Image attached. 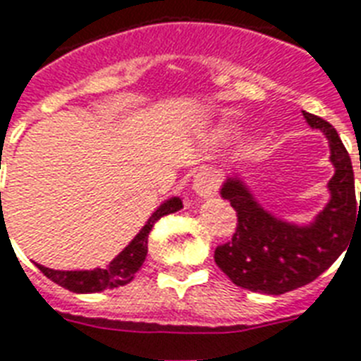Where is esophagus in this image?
Here are the masks:
<instances>
[{
	"mask_svg": "<svg viewBox=\"0 0 361 361\" xmlns=\"http://www.w3.org/2000/svg\"><path fill=\"white\" fill-rule=\"evenodd\" d=\"M194 190L201 197H212L218 192V175L212 167H203L195 173Z\"/></svg>",
	"mask_w": 361,
	"mask_h": 361,
	"instance_id": "obj_1",
	"label": "esophagus"
}]
</instances>
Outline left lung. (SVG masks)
Returning a JSON list of instances; mask_svg holds the SVG:
<instances>
[{"label":"left lung","instance_id":"left-lung-1","mask_svg":"<svg viewBox=\"0 0 361 361\" xmlns=\"http://www.w3.org/2000/svg\"><path fill=\"white\" fill-rule=\"evenodd\" d=\"M311 128L330 141L331 199L311 226L298 227L268 214L247 192L240 178H227L221 197L236 210L235 235L214 252L216 264L235 285L253 293L283 295L311 283L345 252L354 227L361 226V199L354 190V171L336 128L304 111Z\"/></svg>","mask_w":361,"mask_h":361}]
</instances>
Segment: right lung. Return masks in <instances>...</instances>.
Instances as JSON below:
<instances>
[{"label":"right lung","instance_id":"add662e5","mask_svg":"<svg viewBox=\"0 0 361 361\" xmlns=\"http://www.w3.org/2000/svg\"><path fill=\"white\" fill-rule=\"evenodd\" d=\"M183 209V201L173 197L160 204V209L149 218L143 229L135 235L134 240L123 250V252L109 262L106 268H94V270H51L42 264H37L40 272L54 283L61 285L72 293H100L106 289H115L121 285L130 283L135 272L140 270L147 257V244H149V233L162 216L173 214Z\"/></svg>","mask_w":361,"mask_h":361}]
</instances>
